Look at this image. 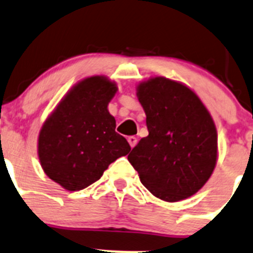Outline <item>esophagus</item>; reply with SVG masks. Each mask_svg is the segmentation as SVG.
I'll return each instance as SVG.
<instances>
[{
	"mask_svg": "<svg viewBox=\"0 0 253 253\" xmlns=\"http://www.w3.org/2000/svg\"><path fill=\"white\" fill-rule=\"evenodd\" d=\"M128 141H129V144H130L131 148H134V146L136 145V143H138V139H136L135 136H129Z\"/></svg>",
	"mask_w": 253,
	"mask_h": 253,
	"instance_id": "esophagus-1",
	"label": "esophagus"
}]
</instances>
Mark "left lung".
Wrapping results in <instances>:
<instances>
[{"label": "left lung", "mask_w": 253, "mask_h": 253, "mask_svg": "<svg viewBox=\"0 0 253 253\" xmlns=\"http://www.w3.org/2000/svg\"><path fill=\"white\" fill-rule=\"evenodd\" d=\"M149 135L128 160L154 196L175 203L197 192L212 174L217 133L210 113L191 89L164 77L138 86Z\"/></svg>", "instance_id": "8db88e82"}]
</instances>
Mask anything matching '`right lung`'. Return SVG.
Listing matches in <instances>:
<instances>
[{
  "label": "right lung",
  "mask_w": 253,
  "mask_h": 253,
  "mask_svg": "<svg viewBox=\"0 0 253 253\" xmlns=\"http://www.w3.org/2000/svg\"><path fill=\"white\" fill-rule=\"evenodd\" d=\"M117 89L104 77L84 79L43 124L38 138L41 165L66 190L85 189L100 179L113 161L130 151L108 112Z\"/></svg>",
  "instance_id": "1"
}]
</instances>
